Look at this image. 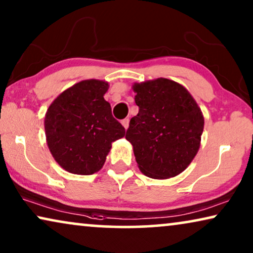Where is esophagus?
Masks as SVG:
<instances>
[{
    "label": "esophagus",
    "mask_w": 253,
    "mask_h": 253,
    "mask_svg": "<svg viewBox=\"0 0 253 253\" xmlns=\"http://www.w3.org/2000/svg\"><path fill=\"white\" fill-rule=\"evenodd\" d=\"M129 122H130V121H129V119H124V120H122V121H121V123H122V126H124V129H127V126H129Z\"/></svg>",
    "instance_id": "1"
}]
</instances>
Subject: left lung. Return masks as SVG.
<instances>
[{"instance_id": "left-lung-1", "label": "left lung", "mask_w": 253, "mask_h": 253, "mask_svg": "<svg viewBox=\"0 0 253 253\" xmlns=\"http://www.w3.org/2000/svg\"><path fill=\"white\" fill-rule=\"evenodd\" d=\"M139 108L126 138L140 171L152 178L181 174L191 164L204 130L202 110L178 83L158 78L133 85Z\"/></svg>"}]
</instances>
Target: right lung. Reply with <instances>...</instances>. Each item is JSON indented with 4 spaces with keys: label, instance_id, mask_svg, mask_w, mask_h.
Wrapping results in <instances>:
<instances>
[{
    "label": "right lung",
    "instance_id": "obj_1",
    "mask_svg": "<svg viewBox=\"0 0 253 253\" xmlns=\"http://www.w3.org/2000/svg\"><path fill=\"white\" fill-rule=\"evenodd\" d=\"M108 83L96 79L79 82L62 92L49 106L44 131L50 153L69 172L91 175L106 161L112 143L126 130L112 115L103 99Z\"/></svg>",
    "mask_w": 253,
    "mask_h": 253
}]
</instances>
